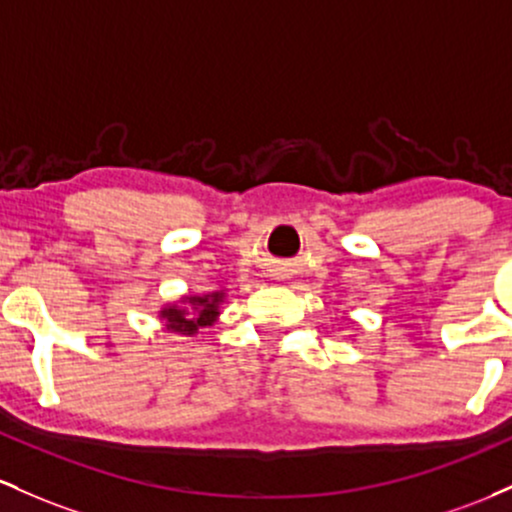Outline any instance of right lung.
I'll return each mask as SVG.
<instances>
[{"label":"right lung","mask_w":512,"mask_h":512,"mask_svg":"<svg viewBox=\"0 0 512 512\" xmlns=\"http://www.w3.org/2000/svg\"><path fill=\"white\" fill-rule=\"evenodd\" d=\"M195 314L198 317H186V309H164V317L169 321V329L171 331H181V333H195L200 326H210L212 321L217 317V302H220V295H208V297H193Z\"/></svg>","instance_id":"add662e5"}]
</instances>
